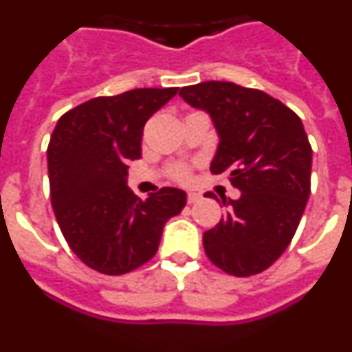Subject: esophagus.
Returning a JSON list of instances; mask_svg holds the SVG:
<instances>
[{"label": "esophagus", "mask_w": 352, "mask_h": 352, "mask_svg": "<svg viewBox=\"0 0 352 352\" xmlns=\"http://www.w3.org/2000/svg\"><path fill=\"white\" fill-rule=\"evenodd\" d=\"M199 199H201V195L195 194V192H188V194H186V203H188V204L197 203Z\"/></svg>", "instance_id": "esophagus-1"}]
</instances>
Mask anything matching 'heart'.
Here are the masks:
<instances>
[{
	"mask_svg": "<svg viewBox=\"0 0 352 352\" xmlns=\"http://www.w3.org/2000/svg\"><path fill=\"white\" fill-rule=\"evenodd\" d=\"M192 167L185 166V164H173V166L167 167V176H169L173 182L178 183H186L190 179Z\"/></svg>",
	"mask_w": 352,
	"mask_h": 352,
	"instance_id": "obj_1",
	"label": "heart"
}]
</instances>
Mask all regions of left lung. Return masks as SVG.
<instances>
[{"label":"left lung","instance_id":"left-lung-1","mask_svg":"<svg viewBox=\"0 0 352 352\" xmlns=\"http://www.w3.org/2000/svg\"><path fill=\"white\" fill-rule=\"evenodd\" d=\"M179 96L210 113L220 135L211 174H227L241 192L204 232V252L227 275H257L284 254L309 201L312 146L303 123L268 93L226 80L185 86Z\"/></svg>","mask_w":352,"mask_h":352}]
</instances>
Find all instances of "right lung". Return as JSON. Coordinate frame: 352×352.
I'll return each instance as SVG.
<instances>
[{
  "mask_svg": "<svg viewBox=\"0 0 352 352\" xmlns=\"http://www.w3.org/2000/svg\"><path fill=\"white\" fill-rule=\"evenodd\" d=\"M178 88H138L95 96L58 120L47 146L56 220L72 252L104 275H125L157 254L162 229L186 195L164 186L141 201L126 164L141 158L146 121Z\"/></svg>",
  "mask_w": 352,
  "mask_h": 352,
  "instance_id": "add662e5",
  "label": "right lung"
}]
</instances>
